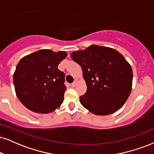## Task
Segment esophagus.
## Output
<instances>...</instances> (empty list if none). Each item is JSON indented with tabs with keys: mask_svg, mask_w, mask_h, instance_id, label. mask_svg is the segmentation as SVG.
<instances>
[{
	"mask_svg": "<svg viewBox=\"0 0 154 154\" xmlns=\"http://www.w3.org/2000/svg\"><path fill=\"white\" fill-rule=\"evenodd\" d=\"M77 80H76V79H75V80L71 84V86L72 87H75L76 85H77Z\"/></svg>",
	"mask_w": 154,
	"mask_h": 154,
	"instance_id": "esophagus-1",
	"label": "esophagus"
}]
</instances>
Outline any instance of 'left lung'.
Segmentation results:
<instances>
[{
  "label": "left lung",
  "instance_id": "1",
  "mask_svg": "<svg viewBox=\"0 0 154 154\" xmlns=\"http://www.w3.org/2000/svg\"><path fill=\"white\" fill-rule=\"evenodd\" d=\"M71 57L81 66L86 81L82 105L97 115H108L123 106L132 87L131 65L122 54L106 47L92 45L74 52Z\"/></svg>",
  "mask_w": 154,
  "mask_h": 154
}]
</instances>
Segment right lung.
<instances>
[{"label":"right lung","instance_id":"right-lung-1","mask_svg":"<svg viewBox=\"0 0 154 154\" xmlns=\"http://www.w3.org/2000/svg\"><path fill=\"white\" fill-rule=\"evenodd\" d=\"M65 52L40 50L22 58L13 75L15 93L26 108L37 113H50L59 107L66 90L65 73L58 65Z\"/></svg>","mask_w":154,"mask_h":154}]
</instances>
